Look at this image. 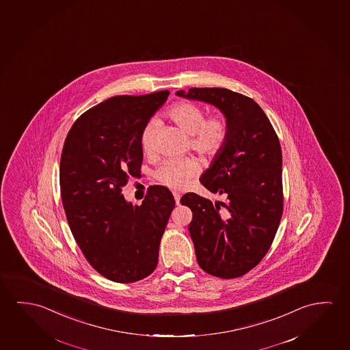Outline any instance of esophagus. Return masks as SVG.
<instances>
[{
	"mask_svg": "<svg viewBox=\"0 0 350 350\" xmlns=\"http://www.w3.org/2000/svg\"><path fill=\"white\" fill-rule=\"evenodd\" d=\"M173 196H174V200H176V204H180V194L177 193V191H173Z\"/></svg>",
	"mask_w": 350,
	"mask_h": 350,
	"instance_id": "obj_1",
	"label": "esophagus"
}]
</instances>
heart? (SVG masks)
<instances>
[{
	"mask_svg": "<svg viewBox=\"0 0 350 350\" xmlns=\"http://www.w3.org/2000/svg\"><path fill=\"white\" fill-rule=\"evenodd\" d=\"M167 113L184 133L190 135V146L200 155L215 157L226 146L229 124L223 115L206 118L204 109L188 100L176 103ZM155 132V121H149L140 133V146L146 154L152 150ZM200 168L201 163L194 156L166 159L157 167L155 178L168 188L184 189Z\"/></svg>",
	"mask_w": 350,
	"mask_h": 350,
	"instance_id": "heart-1",
	"label": "heart"
}]
</instances>
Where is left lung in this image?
Wrapping results in <instances>:
<instances>
[{"mask_svg":"<svg viewBox=\"0 0 350 350\" xmlns=\"http://www.w3.org/2000/svg\"><path fill=\"white\" fill-rule=\"evenodd\" d=\"M178 97L208 103L229 124L226 146L213 157L200 182L224 196L213 204L194 193L180 204L190 207V237L200 268L234 279L246 274L269 251L282 210V155L269 118L251 98L226 88H189Z\"/></svg>","mask_w":350,"mask_h":350,"instance_id":"obj_1","label":"left lung"}]
</instances>
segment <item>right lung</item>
<instances>
[{"mask_svg":"<svg viewBox=\"0 0 350 350\" xmlns=\"http://www.w3.org/2000/svg\"><path fill=\"white\" fill-rule=\"evenodd\" d=\"M168 94L109 98L76 120L62 151L60 194L71 232L88 263L120 284L154 271L176 204L162 185L148 189L142 204L121 193L140 173V133Z\"/></svg>","mask_w":350,"mask_h":350,"instance_id":"1","label":"right lung"}]
</instances>
